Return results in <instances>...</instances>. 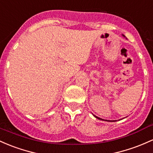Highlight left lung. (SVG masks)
I'll return each mask as SVG.
<instances>
[{"label":"left lung","instance_id":"obj_1","mask_svg":"<svg viewBox=\"0 0 153 153\" xmlns=\"http://www.w3.org/2000/svg\"><path fill=\"white\" fill-rule=\"evenodd\" d=\"M122 36H123V37H125V36H124V35H122ZM94 115V117H96V118L99 119V120H104L103 119H102V118H100V117H99L96 116V115ZM107 120V121H109V122H115V121H116V120H112V121H111V120Z\"/></svg>","mask_w":153,"mask_h":153}]
</instances>
